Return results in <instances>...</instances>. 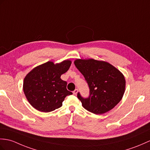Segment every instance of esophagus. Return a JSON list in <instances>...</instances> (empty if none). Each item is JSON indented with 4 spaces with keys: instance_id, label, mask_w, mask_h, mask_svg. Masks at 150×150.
Here are the masks:
<instances>
[{
    "instance_id": "obj_1",
    "label": "esophagus",
    "mask_w": 150,
    "mask_h": 150,
    "mask_svg": "<svg viewBox=\"0 0 150 150\" xmlns=\"http://www.w3.org/2000/svg\"><path fill=\"white\" fill-rule=\"evenodd\" d=\"M78 93V89H75L74 91H73V93H74V95H76Z\"/></svg>"
}]
</instances>
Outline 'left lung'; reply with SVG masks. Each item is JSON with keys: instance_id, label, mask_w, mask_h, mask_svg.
I'll return each mask as SVG.
<instances>
[{"instance_id": "obj_1", "label": "left lung", "mask_w": 150, "mask_h": 150, "mask_svg": "<svg viewBox=\"0 0 150 150\" xmlns=\"http://www.w3.org/2000/svg\"><path fill=\"white\" fill-rule=\"evenodd\" d=\"M88 83L90 95L77 97L87 110L95 114H104L112 109L122 99L126 81L123 74L110 63L93 59H77L74 61Z\"/></svg>"}]
</instances>
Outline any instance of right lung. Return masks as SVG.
<instances>
[{
	"mask_svg": "<svg viewBox=\"0 0 150 150\" xmlns=\"http://www.w3.org/2000/svg\"><path fill=\"white\" fill-rule=\"evenodd\" d=\"M71 64L70 60L56 64L48 61L28 73L23 80V90L34 109L40 112H51L62 105L66 96L72 95L67 89V82L61 79Z\"/></svg>",
	"mask_w": 150,
	"mask_h": 150,
	"instance_id": "obj_1",
	"label": "right lung"
}]
</instances>
